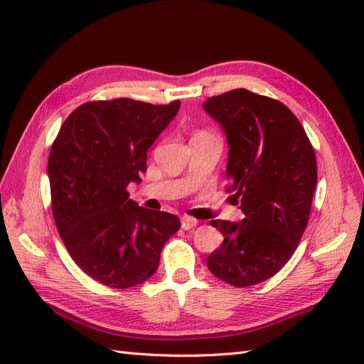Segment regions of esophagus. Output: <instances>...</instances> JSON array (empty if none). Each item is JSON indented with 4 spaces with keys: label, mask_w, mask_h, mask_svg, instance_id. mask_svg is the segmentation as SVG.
Wrapping results in <instances>:
<instances>
[{
    "label": "esophagus",
    "mask_w": 364,
    "mask_h": 364,
    "mask_svg": "<svg viewBox=\"0 0 364 364\" xmlns=\"http://www.w3.org/2000/svg\"><path fill=\"white\" fill-rule=\"evenodd\" d=\"M197 223H198V220L194 219V218H191V215H183V218H181V228L183 230L194 228Z\"/></svg>",
    "instance_id": "1"
}]
</instances>
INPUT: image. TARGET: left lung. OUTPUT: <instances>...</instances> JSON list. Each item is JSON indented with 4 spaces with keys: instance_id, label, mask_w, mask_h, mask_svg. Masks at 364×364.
Wrapping results in <instances>:
<instances>
[{
    "instance_id": "1",
    "label": "left lung",
    "mask_w": 364,
    "mask_h": 364,
    "mask_svg": "<svg viewBox=\"0 0 364 364\" xmlns=\"http://www.w3.org/2000/svg\"><path fill=\"white\" fill-rule=\"evenodd\" d=\"M205 111L227 134L228 191L242 222L211 220L223 242L206 259L211 274L236 288L274 277L308 225L318 164L313 145L288 106L247 89L208 98Z\"/></svg>"
}]
</instances>
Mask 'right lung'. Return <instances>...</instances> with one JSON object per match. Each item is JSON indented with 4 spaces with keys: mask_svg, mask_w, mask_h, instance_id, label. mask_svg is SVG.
<instances>
[{
    "mask_svg": "<svg viewBox=\"0 0 364 364\" xmlns=\"http://www.w3.org/2000/svg\"><path fill=\"white\" fill-rule=\"evenodd\" d=\"M178 109L180 100L89 102L68 115L51 145V211L59 236L76 264L109 288L149 280L162 247L181 227L176 215L145 210L127 191L141 181L146 150Z\"/></svg>",
    "mask_w": 364,
    "mask_h": 364,
    "instance_id": "right-lung-1",
    "label": "right lung"
}]
</instances>
